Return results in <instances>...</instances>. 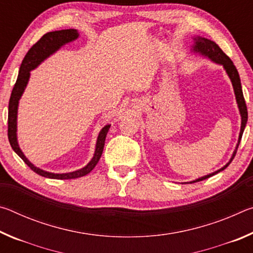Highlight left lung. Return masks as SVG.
I'll use <instances>...</instances> for the list:
<instances>
[{"label": "left lung", "mask_w": 253, "mask_h": 253, "mask_svg": "<svg viewBox=\"0 0 253 253\" xmlns=\"http://www.w3.org/2000/svg\"><path fill=\"white\" fill-rule=\"evenodd\" d=\"M193 41H194V44L192 45V51H193V52L203 55V57H207L210 60H212L213 62L219 63V65H222V66H223V68H224V70L226 71V74H228L229 78L231 80V83H232V85H233L235 99H237V104H238V107H239L240 115H241V129H240L237 147H235L234 152L232 154V157L230 158L229 163H226V164L223 166V168L215 170V172L205 175V176H202V177H200V178H196V179H194V181H192L190 183H195V182L203 181V179H207L209 177H211V176H213V175H215V174H217L219 172H221V170H223V169H225L226 168H228V166L230 165V163L232 162V160L234 158L235 154H237L239 144H240V142H241V138H242L243 130H245L246 125H247V122H248V110H247V105H246V101H245V97H243V92H242L241 81H240V77H239V74H238V70H237V68H235V66L233 65V62L231 61V59L223 52V51L221 50L220 46L217 45L214 41H211V40H209V39H205V38H202V37H194L193 38Z\"/></svg>", "instance_id": "left-lung-1"}]
</instances>
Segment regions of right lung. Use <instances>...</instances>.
<instances>
[{"instance_id":"obj_1","label":"right lung","mask_w":253,"mask_h":253,"mask_svg":"<svg viewBox=\"0 0 253 253\" xmlns=\"http://www.w3.org/2000/svg\"><path fill=\"white\" fill-rule=\"evenodd\" d=\"M79 33L75 29H67V30H59V31H52L45 33L41 39L37 42L36 44L32 45V48L28 51L25 54L22 63H21L20 71L18 79L12 90L10 101H8V117H7V137L8 142L11 144V147L13 151L18 154V155L22 158L23 162L27 164L33 172L41 175V176L48 177V178H55V179H71V178H78L81 176H84L88 173H90L93 168L99 162L102 151H104L105 140L107 132H108L110 125H106L100 130L99 135H98L97 143H96V149L95 154L91 161L88 163L84 168L80 169L78 170L70 173H62V174H55L51 172H46V170L41 169L37 166H34L31 162H30L24 154L21 151V148L18 144V137H16V119H18V107H19V100L22 93L24 92V89L27 87L28 81L30 78V71L36 69V68L40 65L42 61H44L46 58H49L51 54H53L55 51H58L62 45H65L69 42L75 41L78 39Z\"/></svg>"}]
</instances>
